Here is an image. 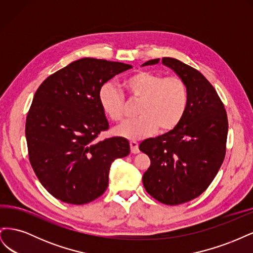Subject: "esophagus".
<instances>
[{
  "instance_id": "1",
  "label": "esophagus",
  "mask_w": 253,
  "mask_h": 253,
  "mask_svg": "<svg viewBox=\"0 0 253 253\" xmlns=\"http://www.w3.org/2000/svg\"><path fill=\"white\" fill-rule=\"evenodd\" d=\"M129 145H131V152L133 154H137V153H139V148H138V142L137 141H129Z\"/></svg>"
}]
</instances>
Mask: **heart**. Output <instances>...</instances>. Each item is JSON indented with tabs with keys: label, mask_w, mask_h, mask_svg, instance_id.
Returning <instances> with one entry per match:
<instances>
[{
	"label": "heart",
	"mask_w": 253,
	"mask_h": 253,
	"mask_svg": "<svg viewBox=\"0 0 253 253\" xmlns=\"http://www.w3.org/2000/svg\"><path fill=\"white\" fill-rule=\"evenodd\" d=\"M129 98L139 101L138 117L116 127L117 135L127 139H141L154 133L170 132L185 117L189 105V89L186 82L177 77L141 71L127 77L122 83ZM98 100L106 116L115 122L125 118L126 100L114 84H103L98 91Z\"/></svg>",
	"instance_id": "heart-1"
}]
</instances>
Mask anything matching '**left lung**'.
Segmentation results:
<instances>
[{"instance_id":"1","label":"left lung","mask_w":253,"mask_h":253,"mask_svg":"<svg viewBox=\"0 0 253 253\" xmlns=\"http://www.w3.org/2000/svg\"><path fill=\"white\" fill-rule=\"evenodd\" d=\"M159 61L150 60L142 66ZM162 62L186 82L189 105L174 129L139 144L151 159L142 182L156 201L175 206L200 196L216 176L226 154L228 119L215 88L203 74L174 58H163Z\"/></svg>"}]
</instances>
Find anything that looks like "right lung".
<instances>
[{
  "mask_svg": "<svg viewBox=\"0 0 253 253\" xmlns=\"http://www.w3.org/2000/svg\"><path fill=\"white\" fill-rule=\"evenodd\" d=\"M129 68L82 58L50 75L37 89L25 126L29 162L42 186L61 202L83 205L101 196L112 163L128 155L124 137L96 138L109 128L98 91Z\"/></svg>",
  "mask_w": 253,
  "mask_h": 253,
  "instance_id": "right-lung-1",
  "label": "right lung"
}]
</instances>
